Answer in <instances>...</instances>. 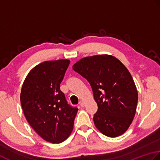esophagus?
Masks as SVG:
<instances>
[{"instance_id": "34e87169", "label": "esophagus", "mask_w": 160, "mask_h": 160, "mask_svg": "<svg viewBox=\"0 0 160 160\" xmlns=\"http://www.w3.org/2000/svg\"><path fill=\"white\" fill-rule=\"evenodd\" d=\"M85 102H83V101H81V102H79V105L81 106V107H83L84 106H85Z\"/></svg>"}]
</instances>
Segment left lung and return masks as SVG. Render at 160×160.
Here are the masks:
<instances>
[{
	"label": "left lung",
	"mask_w": 160,
	"mask_h": 160,
	"mask_svg": "<svg viewBox=\"0 0 160 160\" xmlns=\"http://www.w3.org/2000/svg\"><path fill=\"white\" fill-rule=\"evenodd\" d=\"M72 69L90 83L98 106L93 120L109 138L123 134L136 112L138 92L128 70L118 58L100 54L81 58Z\"/></svg>",
	"instance_id": "1"
}]
</instances>
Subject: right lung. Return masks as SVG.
Returning a JSON list of instances; mask_svg holds the SVG:
<instances>
[{"label":"right lung","mask_w":160,"mask_h":160,"mask_svg":"<svg viewBox=\"0 0 160 160\" xmlns=\"http://www.w3.org/2000/svg\"><path fill=\"white\" fill-rule=\"evenodd\" d=\"M70 63L47 61L34 67L22 83L21 103L29 124L45 141L59 144L73 130L77 108L69 106L60 83Z\"/></svg>","instance_id":"obj_1"}]
</instances>
